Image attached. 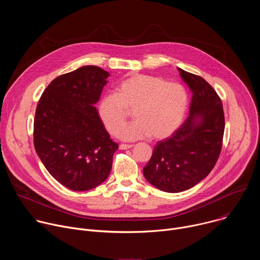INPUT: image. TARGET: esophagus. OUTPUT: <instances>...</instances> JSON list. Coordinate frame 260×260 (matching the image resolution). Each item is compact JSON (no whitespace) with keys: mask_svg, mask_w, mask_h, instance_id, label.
<instances>
[{"mask_svg":"<svg viewBox=\"0 0 260 260\" xmlns=\"http://www.w3.org/2000/svg\"><path fill=\"white\" fill-rule=\"evenodd\" d=\"M134 147L133 144H120L119 145V149L121 150H126V149H129V148Z\"/></svg>","mask_w":260,"mask_h":260,"instance_id":"esophagus-1","label":"esophagus"}]
</instances>
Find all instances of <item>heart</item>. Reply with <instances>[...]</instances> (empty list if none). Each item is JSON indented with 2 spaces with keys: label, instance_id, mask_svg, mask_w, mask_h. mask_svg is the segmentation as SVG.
I'll use <instances>...</instances> for the list:
<instances>
[{
  "label": "heart",
  "instance_id": "obj_1",
  "mask_svg": "<svg viewBox=\"0 0 260 260\" xmlns=\"http://www.w3.org/2000/svg\"><path fill=\"white\" fill-rule=\"evenodd\" d=\"M188 104L184 87L160 77L134 74L122 80L115 93L105 94L99 103V115L106 129L123 140L150 137L165 139L182 123ZM134 110L137 120L124 125ZM125 128L123 129V127Z\"/></svg>",
  "mask_w": 260,
  "mask_h": 260
}]
</instances>
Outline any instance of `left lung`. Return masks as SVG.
<instances>
[{"instance_id":"left-lung-1","label":"left lung","mask_w":260,"mask_h":260,"mask_svg":"<svg viewBox=\"0 0 260 260\" xmlns=\"http://www.w3.org/2000/svg\"><path fill=\"white\" fill-rule=\"evenodd\" d=\"M178 70L192 92L189 115L172 137L156 143L143 169L148 182L172 193L193 187L210 174L220 155L225 126L215 89L201 76Z\"/></svg>"}]
</instances>
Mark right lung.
<instances>
[{
	"label": "right lung",
	"instance_id": "add662e5",
	"mask_svg": "<svg viewBox=\"0 0 260 260\" xmlns=\"http://www.w3.org/2000/svg\"><path fill=\"white\" fill-rule=\"evenodd\" d=\"M108 76L95 66L62 74L50 82L37 105L36 152L50 175L74 191L89 190L103 183L118 149L93 106Z\"/></svg>",
	"mask_w": 260,
	"mask_h": 260
}]
</instances>
